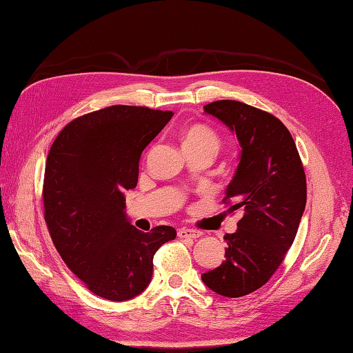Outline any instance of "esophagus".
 Returning a JSON list of instances; mask_svg holds the SVG:
<instances>
[{"instance_id": "1", "label": "esophagus", "mask_w": 353, "mask_h": 353, "mask_svg": "<svg viewBox=\"0 0 353 353\" xmlns=\"http://www.w3.org/2000/svg\"><path fill=\"white\" fill-rule=\"evenodd\" d=\"M178 236L179 238H199V236H201V232L195 230V229L181 228V229L178 230Z\"/></svg>"}]
</instances>
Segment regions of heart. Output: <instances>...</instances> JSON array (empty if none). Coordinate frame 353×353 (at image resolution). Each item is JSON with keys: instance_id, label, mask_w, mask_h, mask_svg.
<instances>
[{"instance_id": "b5f03b06", "label": "heart", "mask_w": 353, "mask_h": 353, "mask_svg": "<svg viewBox=\"0 0 353 353\" xmlns=\"http://www.w3.org/2000/svg\"><path fill=\"white\" fill-rule=\"evenodd\" d=\"M183 145H209V148L218 150L219 138L214 130L205 125L196 124L183 132Z\"/></svg>"}]
</instances>
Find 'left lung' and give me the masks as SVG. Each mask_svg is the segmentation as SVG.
I'll use <instances>...</instances> for the list:
<instances>
[{
	"label": "left lung",
	"mask_w": 353,
	"mask_h": 353,
	"mask_svg": "<svg viewBox=\"0 0 353 353\" xmlns=\"http://www.w3.org/2000/svg\"><path fill=\"white\" fill-rule=\"evenodd\" d=\"M204 114L238 138V165L224 201L243 218L224 235V261L201 280L218 295L244 296L269 281L294 243L307 198L305 175L294 138L274 115L232 99L205 104Z\"/></svg>",
	"instance_id": "obj_1"
}]
</instances>
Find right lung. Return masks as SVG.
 <instances>
[{"label":"right lung","mask_w":353,"mask_h":353,"mask_svg":"<svg viewBox=\"0 0 353 353\" xmlns=\"http://www.w3.org/2000/svg\"><path fill=\"white\" fill-rule=\"evenodd\" d=\"M172 112L110 105L73 119L46 161L44 218L68 268L95 295L128 301L148 288L154 255L176 230L134 228L124 192L137 188L143 150Z\"/></svg>","instance_id":"1"}]
</instances>
